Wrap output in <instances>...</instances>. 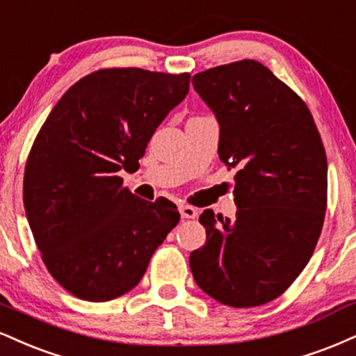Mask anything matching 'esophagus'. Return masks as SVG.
<instances>
[{
  "instance_id": "1",
  "label": "esophagus",
  "mask_w": 356,
  "mask_h": 356,
  "mask_svg": "<svg viewBox=\"0 0 356 356\" xmlns=\"http://www.w3.org/2000/svg\"><path fill=\"white\" fill-rule=\"evenodd\" d=\"M179 211H181L182 219H195V216H197V211L192 207V205H181V207H179Z\"/></svg>"
}]
</instances>
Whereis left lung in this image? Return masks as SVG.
<instances>
[{"label":"left lung","instance_id":"left-lung-1","mask_svg":"<svg viewBox=\"0 0 356 356\" xmlns=\"http://www.w3.org/2000/svg\"><path fill=\"white\" fill-rule=\"evenodd\" d=\"M192 84L219 121L220 161L237 169V216L205 209L207 241L189 257L192 275L224 305H264L300 275L322 234V137L302 97L255 59L197 72Z\"/></svg>","mask_w":356,"mask_h":356}]
</instances>
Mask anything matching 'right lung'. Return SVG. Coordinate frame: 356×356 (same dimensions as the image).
Returning <instances> with one entry per match:
<instances>
[{"instance_id":"add662e5","label":"right lung","mask_w":356,"mask_h":356,"mask_svg":"<svg viewBox=\"0 0 356 356\" xmlns=\"http://www.w3.org/2000/svg\"><path fill=\"white\" fill-rule=\"evenodd\" d=\"M189 81V72L97 70L63 94L34 139L23 182L29 227L48 272L81 300L134 289L181 219L175 204L139 199L118 172L139 165Z\"/></svg>"}]
</instances>
